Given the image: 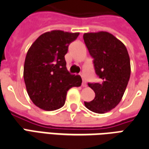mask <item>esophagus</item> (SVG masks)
Masks as SVG:
<instances>
[{
  "instance_id": "obj_1",
  "label": "esophagus",
  "mask_w": 149,
  "mask_h": 149,
  "mask_svg": "<svg viewBox=\"0 0 149 149\" xmlns=\"http://www.w3.org/2000/svg\"><path fill=\"white\" fill-rule=\"evenodd\" d=\"M81 76L82 77V75L81 74ZM82 86H83V87H86V81H85V80H84V78H83V81H82Z\"/></svg>"
}]
</instances>
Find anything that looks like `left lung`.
<instances>
[{
  "label": "left lung",
  "instance_id": "8db88e82",
  "mask_svg": "<svg viewBox=\"0 0 149 149\" xmlns=\"http://www.w3.org/2000/svg\"><path fill=\"white\" fill-rule=\"evenodd\" d=\"M83 38L100 80L98 83H88L95 98L84 102V105L92 112L102 114L113 109L121 100L130 78V59L125 45L109 33H88Z\"/></svg>",
  "mask_w": 149,
  "mask_h": 149
}]
</instances>
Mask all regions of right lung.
<instances>
[{
    "label": "right lung",
    "instance_id": "add662e5",
    "mask_svg": "<svg viewBox=\"0 0 149 149\" xmlns=\"http://www.w3.org/2000/svg\"><path fill=\"white\" fill-rule=\"evenodd\" d=\"M79 33L52 30L40 35L31 45L25 57L24 80L33 104L45 111L61 108L67 92L81 86L80 76L70 74L65 55Z\"/></svg>",
    "mask_w": 149,
    "mask_h": 149
}]
</instances>
